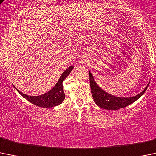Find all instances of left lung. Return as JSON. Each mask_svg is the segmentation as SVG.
Returning <instances> with one entry per match:
<instances>
[{"mask_svg": "<svg viewBox=\"0 0 156 156\" xmlns=\"http://www.w3.org/2000/svg\"><path fill=\"white\" fill-rule=\"evenodd\" d=\"M89 78H90V84L92 96L94 99L95 103L100 108L106 110H118L120 108H125L129 105L132 103L134 102L137 100L142 95L145 93L148 87L149 84L146 87L145 89L139 94L136 95L132 97H118V96H113L106 93L103 90L99 87V85L95 81L94 78L90 72L89 71Z\"/></svg>", "mask_w": 156, "mask_h": 156, "instance_id": "left-lung-1", "label": "left lung"}]
</instances>
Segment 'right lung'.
Masks as SVG:
<instances>
[{
	"label": "right lung",
	"mask_w": 156,
	"mask_h": 156,
	"mask_svg": "<svg viewBox=\"0 0 156 156\" xmlns=\"http://www.w3.org/2000/svg\"><path fill=\"white\" fill-rule=\"evenodd\" d=\"M74 68L73 66H71L69 68L62 73L59 78L57 83L55 84V86L50 91L44 93V94L40 95L37 96H28L22 93L19 90L16 89V90L19 92L21 95L26 99L28 100L30 103L35 105L39 106L42 108H52L61 104L65 99V94L63 92V81L64 79L70 74L71 71Z\"/></svg>",
	"instance_id": "1"
}]
</instances>
